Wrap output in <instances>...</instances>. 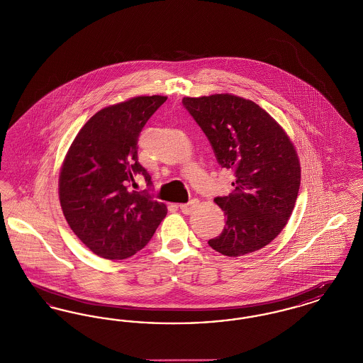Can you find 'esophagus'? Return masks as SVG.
<instances>
[{"label":"esophagus","instance_id":"obj_1","mask_svg":"<svg viewBox=\"0 0 363 363\" xmlns=\"http://www.w3.org/2000/svg\"><path fill=\"white\" fill-rule=\"evenodd\" d=\"M197 204H199V201H197V200H190V201L185 203V204H181L179 208H181L182 213H185V215H190V213L197 208Z\"/></svg>","mask_w":363,"mask_h":363}]
</instances>
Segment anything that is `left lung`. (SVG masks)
<instances>
[{"label": "left lung", "mask_w": 363, "mask_h": 363, "mask_svg": "<svg viewBox=\"0 0 363 363\" xmlns=\"http://www.w3.org/2000/svg\"><path fill=\"white\" fill-rule=\"evenodd\" d=\"M206 133L218 163L231 170L233 191L215 197L223 231L208 245L228 257L259 250L287 225L301 185L293 143L259 104L228 94L184 98Z\"/></svg>", "instance_id": "1"}]
</instances>
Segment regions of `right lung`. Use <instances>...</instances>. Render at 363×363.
Here are the masks:
<instances>
[{
  "mask_svg": "<svg viewBox=\"0 0 363 363\" xmlns=\"http://www.w3.org/2000/svg\"><path fill=\"white\" fill-rule=\"evenodd\" d=\"M166 96H138L92 116L70 145L60 175V203L79 240L107 259L133 256L152 238L167 208L154 199L150 173L138 163L144 125ZM143 176L147 189L138 192Z\"/></svg>",
  "mask_w": 363,
  "mask_h": 363,
  "instance_id": "right-lung-1",
  "label": "right lung"
}]
</instances>
